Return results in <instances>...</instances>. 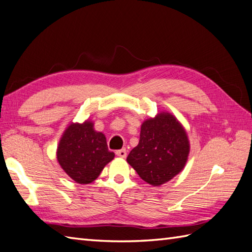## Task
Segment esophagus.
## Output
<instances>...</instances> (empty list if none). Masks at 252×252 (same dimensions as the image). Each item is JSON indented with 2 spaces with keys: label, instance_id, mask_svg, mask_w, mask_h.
<instances>
[{
  "label": "esophagus",
  "instance_id": "34e87169",
  "mask_svg": "<svg viewBox=\"0 0 252 252\" xmlns=\"http://www.w3.org/2000/svg\"><path fill=\"white\" fill-rule=\"evenodd\" d=\"M116 155L118 157H121V158H126V148H122L120 150H117L116 151Z\"/></svg>",
  "mask_w": 252,
  "mask_h": 252
}]
</instances>
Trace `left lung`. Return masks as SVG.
I'll list each match as a JSON object with an SVG mask.
<instances>
[{"label": "left lung", "mask_w": 252, "mask_h": 252, "mask_svg": "<svg viewBox=\"0 0 252 252\" xmlns=\"http://www.w3.org/2000/svg\"><path fill=\"white\" fill-rule=\"evenodd\" d=\"M139 142L126 161L139 177L155 187L179 174L188 160L190 145L186 130L169 113H160L140 126Z\"/></svg>", "instance_id": "obj_1"}]
</instances>
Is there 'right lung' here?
<instances>
[{"mask_svg":"<svg viewBox=\"0 0 252 252\" xmlns=\"http://www.w3.org/2000/svg\"><path fill=\"white\" fill-rule=\"evenodd\" d=\"M114 157L108 150L106 137L96 132L89 120L69 125L57 149V159L63 171L81 185L94 181Z\"/></svg>","mask_w":252,"mask_h":252,"instance_id":"1","label":"right lung"}]
</instances>
